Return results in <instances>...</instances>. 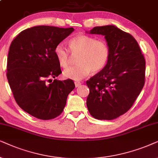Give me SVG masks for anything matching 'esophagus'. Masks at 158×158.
Returning <instances> with one entry per match:
<instances>
[{
    "instance_id": "34e87169",
    "label": "esophagus",
    "mask_w": 158,
    "mask_h": 158,
    "mask_svg": "<svg viewBox=\"0 0 158 158\" xmlns=\"http://www.w3.org/2000/svg\"><path fill=\"white\" fill-rule=\"evenodd\" d=\"M74 84H75V87H79V86L81 85V83L79 82V81H75Z\"/></svg>"
}]
</instances>
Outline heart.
Returning a JSON list of instances; mask_svg holds the SVG:
<instances>
[{
    "mask_svg": "<svg viewBox=\"0 0 158 158\" xmlns=\"http://www.w3.org/2000/svg\"><path fill=\"white\" fill-rule=\"evenodd\" d=\"M69 50L72 53L79 52L77 65L64 71L65 78L79 81L92 72L102 71L110 58V48L103 40H96L94 37L80 34L73 37L69 42ZM54 53L58 64L63 68L69 64L68 50L63 43H58L54 49Z\"/></svg>",
    "mask_w": 158,
    "mask_h": 158,
    "instance_id": "heart-1",
    "label": "heart"
}]
</instances>
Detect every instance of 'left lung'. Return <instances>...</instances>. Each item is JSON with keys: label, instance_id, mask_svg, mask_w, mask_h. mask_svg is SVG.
Masks as SVG:
<instances>
[{"label": "left lung", "instance_id": "obj_1", "mask_svg": "<svg viewBox=\"0 0 158 158\" xmlns=\"http://www.w3.org/2000/svg\"><path fill=\"white\" fill-rule=\"evenodd\" d=\"M86 32L104 35L110 51L106 66L87 81L88 110L96 119H115L131 108L144 87V56L133 36L114 25Z\"/></svg>", "mask_w": 158, "mask_h": 158}]
</instances>
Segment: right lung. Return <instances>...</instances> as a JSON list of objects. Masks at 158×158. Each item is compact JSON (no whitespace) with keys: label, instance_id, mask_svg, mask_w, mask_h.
Listing matches in <instances>:
<instances>
[{"label":"right lung","instance_id":"right-lung-1","mask_svg":"<svg viewBox=\"0 0 158 158\" xmlns=\"http://www.w3.org/2000/svg\"><path fill=\"white\" fill-rule=\"evenodd\" d=\"M73 30L72 27H33L21 31L10 44L6 73L8 84L18 106L37 118L58 116L74 89L71 79L47 82L62 73L55 47Z\"/></svg>","mask_w":158,"mask_h":158}]
</instances>
